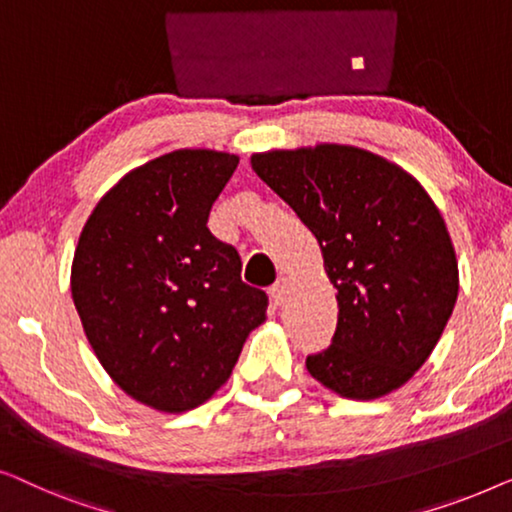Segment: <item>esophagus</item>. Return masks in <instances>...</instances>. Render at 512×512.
Returning a JSON list of instances; mask_svg holds the SVG:
<instances>
[{"mask_svg": "<svg viewBox=\"0 0 512 512\" xmlns=\"http://www.w3.org/2000/svg\"><path fill=\"white\" fill-rule=\"evenodd\" d=\"M269 294H271L273 304H276V306H283V304H285V299H287V278H278L276 283L271 285Z\"/></svg>", "mask_w": 512, "mask_h": 512, "instance_id": "esophagus-1", "label": "esophagus"}]
</instances>
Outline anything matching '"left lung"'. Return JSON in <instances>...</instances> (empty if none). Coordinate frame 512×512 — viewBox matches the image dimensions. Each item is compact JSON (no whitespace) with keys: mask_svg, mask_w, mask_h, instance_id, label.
<instances>
[{"mask_svg":"<svg viewBox=\"0 0 512 512\" xmlns=\"http://www.w3.org/2000/svg\"><path fill=\"white\" fill-rule=\"evenodd\" d=\"M255 174L311 229L338 290L315 380L348 399H378L436 348L459 292L445 222L413 176L369 150L325 143L253 155Z\"/></svg>","mask_w":512,"mask_h":512,"instance_id":"left-lung-1","label":"left lung"}]
</instances>
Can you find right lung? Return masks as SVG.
I'll return each mask as SVG.
<instances>
[{"mask_svg":"<svg viewBox=\"0 0 512 512\" xmlns=\"http://www.w3.org/2000/svg\"><path fill=\"white\" fill-rule=\"evenodd\" d=\"M239 157L174 150L129 171L85 222L71 297L106 373L164 413L211 399L232 376L269 297L208 215Z\"/></svg>","mask_w":512,"mask_h":512,"instance_id":"obj_1","label":"right lung"}]
</instances>
